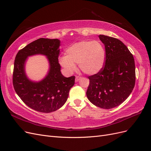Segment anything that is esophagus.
Masks as SVG:
<instances>
[{"label":"esophagus","instance_id":"obj_1","mask_svg":"<svg viewBox=\"0 0 151 151\" xmlns=\"http://www.w3.org/2000/svg\"><path fill=\"white\" fill-rule=\"evenodd\" d=\"M81 77H79V76H76V79H75L76 83H77V82H78V81L81 79Z\"/></svg>","mask_w":151,"mask_h":151}]
</instances>
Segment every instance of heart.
<instances>
[{
	"label": "heart",
	"mask_w": 151,
	"mask_h": 151,
	"mask_svg": "<svg viewBox=\"0 0 151 151\" xmlns=\"http://www.w3.org/2000/svg\"><path fill=\"white\" fill-rule=\"evenodd\" d=\"M106 58V49L99 41L83 40L71 45L65 50V56L59 57L60 65L68 73L76 69L78 63L86 74L94 75L101 71Z\"/></svg>",
	"instance_id": "obj_1"
}]
</instances>
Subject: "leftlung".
I'll list each match as a JSON object with an SVG mask.
<instances>
[{
    "label": "left lung",
    "instance_id": "obj_1",
    "mask_svg": "<svg viewBox=\"0 0 151 151\" xmlns=\"http://www.w3.org/2000/svg\"><path fill=\"white\" fill-rule=\"evenodd\" d=\"M106 52L104 67L89 76L86 95L91 103L104 109L119 106L129 96L135 86V61L120 40L99 35Z\"/></svg>",
    "mask_w": 151,
    "mask_h": 151
}]
</instances>
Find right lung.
<instances>
[{"mask_svg": "<svg viewBox=\"0 0 151 151\" xmlns=\"http://www.w3.org/2000/svg\"><path fill=\"white\" fill-rule=\"evenodd\" d=\"M60 41L40 38L31 42L17 53L13 72V86L17 94L27 106L42 113L60 108L67 101L68 93L75 83V76L65 77L58 63ZM42 54L47 58L49 68L47 75L39 81L27 76L25 66L27 58Z\"/></svg>", "mask_w": 151, "mask_h": 151, "instance_id": "1", "label": "right lung"}]
</instances>
